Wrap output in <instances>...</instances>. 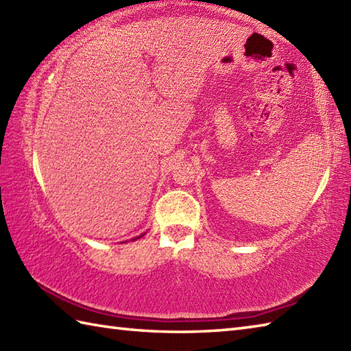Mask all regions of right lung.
I'll return each instance as SVG.
<instances>
[{"instance_id":"obj_1","label":"right lung","mask_w":351,"mask_h":351,"mask_svg":"<svg viewBox=\"0 0 351 351\" xmlns=\"http://www.w3.org/2000/svg\"><path fill=\"white\" fill-rule=\"evenodd\" d=\"M140 237H143V235H140ZM140 237H137V238H140ZM137 238H136V240H137Z\"/></svg>"}]
</instances>
